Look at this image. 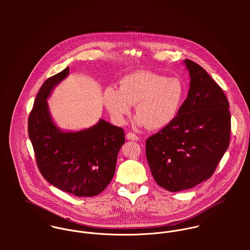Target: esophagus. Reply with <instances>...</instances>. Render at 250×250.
<instances>
[{
    "mask_svg": "<svg viewBox=\"0 0 250 250\" xmlns=\"http://www.w3.org/2000/svg\"><path fill=\"white\" fill-rule=\"evenodd\" d=\"M126 138H127L128 141H134V142H138L139 141V137L136 134H134V133H128Z\"/></svg>",
    "mask_w": 250,
    "mask_h": 250,
    "instance_id": "obj_1",
    "label": "esophagus"
}]
</instances>
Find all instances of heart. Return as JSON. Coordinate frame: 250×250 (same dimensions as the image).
Wrapping results in <instances>:
<instances>
[{
    "label": "heart",
    "mask_w": 250,
    "mask_h": 250,
    "mask_svg": "<svg viewBox=\"0 0 250 250\" xmlns=\"http://www.w3.org/2000/svg\"><path fill=\"white\" fill-rule=\"evenodd\" d=\"M186 93L185 83L178 77L167 78L141 70L124 76L119 82V89L106 88L103 103L116 124H125L136 105V123L151 130H160L178 116Z\"/></svg>",
    "instance_id": "1"
}]
</instances>
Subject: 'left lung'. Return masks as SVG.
<instances>
[{
	"instance_id": "left-lung-1",
	"label": "left lung",
	"mask_w": 250,
	"mask_h": 250,
	"mask_svg": "<svg viewBox=\"0 0 250 250\" xmlns=\"http://www.w3.org/2000/svg\"><path fill=\"white\" fill-rule=\"evenodd\" d=\"M184 64L189 89L178 116L146 141V158L156 183L168 191L191 188L208 180L226 152L231 130L228 100L200 65Z\"/></svg>"
}]
</instances>
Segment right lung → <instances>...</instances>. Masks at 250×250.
<instances>
[{"label": "right lung", "mask_w": 250, "mask_h": 250, "mask_svg": "<svg viewBox=\"0 0 250 250\" xmlns=\"http://www.w3.org/2000/svg\"><path fill=\"white\" fill-rule=\"evenodd\" d=\"M68 75L69 67L43 83L30 113L28 132L42 176L63 191L90 197L102 192L113 177L125 134L102 118L80 131L57 126L47 100Z\"/></svg>", "instance_id": "1"}]
</instances>
